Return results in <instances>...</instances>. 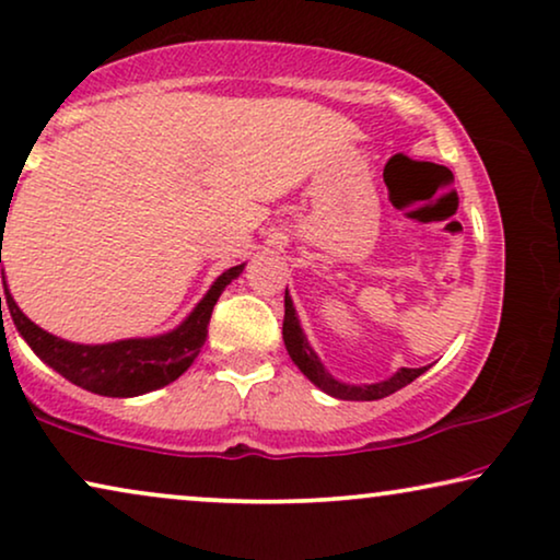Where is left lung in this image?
<instances>
[{"label": "left lung", "mask_w": 560, "mask_h": 560, "mask_svg": "<svg viewBox=\"0 0 560 560\" xmlns=\"http://www.w3.org/2000/svg\"><path fill=\"white\" fill-rule=\"evenodd\" d=\"M282 341H285V349L293 364L301 370L305 377H308L318 389H324L326 395L336 397V400H382V397L397 393L405 385H410L412 380L420 377L428 366H418V370H408V366H400L393 377L372 382V385H349V382L336 380L331 372L326 370V364L320 362L316 349L308 343V336H305L301 318H298V311L293 305V298H290L285 288V320H282Z\"/></svg>", "instance_id": "obj_1"}]
</instances>
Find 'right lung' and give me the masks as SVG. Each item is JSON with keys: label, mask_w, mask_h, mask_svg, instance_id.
Returning <instances> with one entry per match:
<instances>
[{"label": "right lung", "mask_w": 560, "mask_h": 560, "mask_svg": "<svg viewBox=\"0 0 560 560\" xmlns=\"http://www.w3.org/2000/svg\"><path fill=\"white\" fill-rule=\"evenodd\" d=\"M244 270V262L229 267L211 282L196 308L171 331L158 336H135L109 343H79L60 339L33 324L14 303L2 267V288L14 328L27 347L43 359L50 370L63 374L68 382L104 397H137L152 389L171 385L196 362L198 351L209 336L211 311L226 285H232ZM4 324V320H2Z\"/></svg>", "instance_id": "obj_1"}]
</instances>
